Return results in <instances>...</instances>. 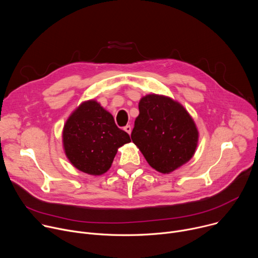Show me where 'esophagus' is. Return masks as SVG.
Segmentation results:
<instances>
[{
	"label": "esophagus",
	"mask_w": 258,
	"mask_h": 258,
	"mask_svg": "<svg viewBox=\"0 0 258 258\" xmlns=\"http://www.w3.org/2000/svg\"><path fill=\"white\" fill-rule=\"evenodd\" d=\"M123 130H124L128 135H131V133H132V126H131V125H126V126H124V127H123Z\"/></svg>",
	"instance_id": "1"
}]
</instances>
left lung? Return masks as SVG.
Here are the masks:
<instances>
[{"instance_id":"1","label":"left lung","mask_w":258,"mask_h":258,"mask_svg":"<svg viewBox=\"0 0 258 258\" xmlns=\"http://www.w3.org/2000/svg\"><path fill=\"white\" fill-rule=\"evenodd\" d=\"M139 111L131 137L151 167L170 173L194 156L199 133L180 103L149 94L141 98Z\"/></svg>"}]
</instances>
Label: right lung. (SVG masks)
I'll list each match as a JSON object with an SVG mask.
<instances>
[{
	"label": "right lung",
	"instance_id": "add662e5",
	"mask_svg": "<svg viewBox=\"0 0 258 258\" xmlns=\"http://www.w3.org/2000/svg\"><path fill=\"white\" fill-rule=\"evenodd\" d=\"M130 142L128 134L116 126L112 114L96 100L83 102L67 118L62 132L67 159L91 175L105 173L118 148Z\"/></svg>",
	"mask_w": 258,
	"mask_h": 258
}]
</instances>
